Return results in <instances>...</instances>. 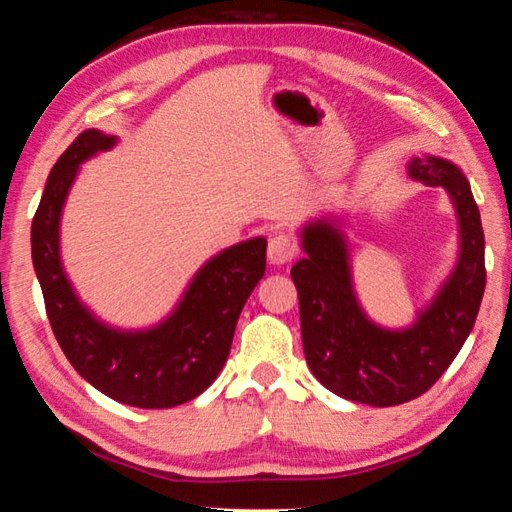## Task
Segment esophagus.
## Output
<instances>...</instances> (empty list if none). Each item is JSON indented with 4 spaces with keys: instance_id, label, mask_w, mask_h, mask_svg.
Instances as JSON below:
<instances>
[{
    "instance_id": "1",
    "label": "esophagus",
    "mask_w": 512,
    "mask_h": 512,
    "mask_svg": "<svg viewBox=\"0 0 512 512\" xmlns=\"http://www.w3.org/2000/svg\"><path fill=\"white\" fill-rule=\"evenodd\" d=\"M296 250L298 246L291 235H287V232H277V235H273L271 241H268V262L273 266L287 264L296 257Z\"/></svg>"
}]
</instances>
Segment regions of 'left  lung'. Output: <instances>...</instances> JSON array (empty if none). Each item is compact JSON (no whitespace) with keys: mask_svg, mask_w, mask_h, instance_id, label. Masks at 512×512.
Returning <instances> with one entry per match:
<instances>
[{"mask_svg":"<svg viewBox=\"0 0 512 512\" xmlns=\"http://www.w3.org/2000/svg\"><path fill=\"white\" fill-rule=\"evenodd\" d=\"M406 167L411 180L445 189L458 223L452 273L411 325L384 327L363 311L341 216L302 225L305 257L291 268L309 370L343 400L370 406L404 404L436 384L470 336L485 289L481 214L463 171L429 153L415 155Z\"/></svg>","mask_w":512,"mask_h":512,"instance_id":"obj_1","label":"left lung"}]
</instances>
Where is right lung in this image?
Listing matches in <instances>:
<instances>
[{
    "label": "right lung",
    "mask_w": 512,
    "mask_h": 512,
    "mask_svg": "<svg viewBox=\"0 0 512 512\" xmlns=\"http://www.w3.org/2000/svg\"><path fill=\"white\" fill-rule=\"evenodd\" d=\"M115 144V135L90 128L54 164L31 225L33 268L51 329L74 370L110 400L171 409L201 395L223 370L241 309L266 271V239H246L207 259L158 325L103 323L65 273L60 219L81 164Z\"/></svg>",
    "instance_id": "obj_1"
}]
</instances>
